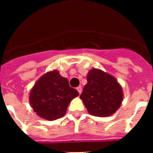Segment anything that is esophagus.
I'll list each match as a JSON object with an SVG mask.
<instances>
[{"label": "esophagus", "mask_w": 153, "mask_h": 153, "mask_svg": "<svg viewBox=\"0 0 153 153\" xmlns=\"http://www.w3.org/2000/svg\"><path fill=\"white\" fill-rule=\"evenodd\" d=\"M76 90H77L79 94H80V93H82V87H81V86H78L77 88H76Z\"/></svg>", "instance_id": "34e87169"}]
</instances>
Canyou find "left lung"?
I'll return each instance as SVG.
<instances>
[{
    "label": "left lung",
    "instance_id": "left-lung-1",
    "mask_svg": "<svg viewBox=\"0 0 153 153\" xmlns=\"http://www.w3.org/2000/svg\"><path fill=\"white\" fill-rule=\"evenodd\" d=\"M80 99L90 115L106 117L116 113L123 100L122 86L117 79L100 69H91L86 76Z\"/></svg>",
    "mask_w": 153,
    "mask_h": 153
}]
</instances>
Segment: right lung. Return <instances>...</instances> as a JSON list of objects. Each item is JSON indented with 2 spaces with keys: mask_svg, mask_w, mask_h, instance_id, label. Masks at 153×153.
I'll list each match as a JSON object with an SVG mask.
<instances>
[{
  "mask_svg": "<svg viewBox=\"0 0 153 153\" xmlns=\"http://www.w3.org/2000/svg\"><path fill=\"white\" fill-rule=\"evenodd\" d=\"M79 96L67 78L57 70L46 73L36 81L30 93L31 107L37 116L49 121L63 117L73 99Z\"/></svg>",
  "mask_w": 153,
  "mask_h": 153,
  "instance_id": "add662e5",
  "label": "right lung"
}]
</instances>
